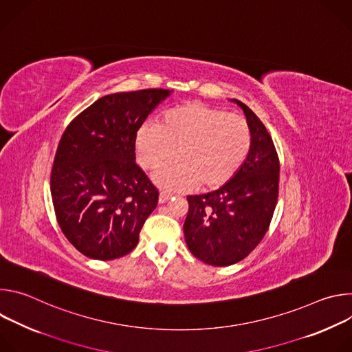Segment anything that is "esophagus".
I'll return each instance as SVG.
<instances>
[{
  "mask_svg": "<svg viewBox=\"0 0 352 352\" xmlns=\"http://www.w3.org/2000/svg\"><path fill=\"white\" fill-rule=\"evenodd\" d=\"M170 199H171V195H170V193H166V192H160V195H159V204H160V205H163V204L168 202Z\"/></svg>",
  "mask_w": 352,
  "mask_h": 352,
  "instance_id": "1",
  "label": "esophagus"
}]
</instances>
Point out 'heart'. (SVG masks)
<instances>
[{
  "mask_svg": "<svg viewBox=\"0 0 352 352\" xmlns=\"http://www.w3.org/2000/svg\"><path fill=\"white\" fill-rule=\"evenodd\" d=\"M136 156L144 168H156L153 181L167 190H189L197 184L216 188L243 164L250 128L239 116L202 103H188L167 111L162 124L148 122L136 133Z\"/></svg>",
  "mask_w": 352,
  "mask_h": 352,
  "instance_id": "heart-1",
  "label": "heart"
}]
</instances>
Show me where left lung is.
Returning <instances> with one entry per match:
<instances>
[{"label": "left lung", "instance_id": "8db88e82", "mask_svg": "<svg viewBox=\"0 0 352 352\" xmlns=\"http://www.w3.org/2000/svg\"><path fill=\"white\" fill-rule=\"evenodd\" d=\"M252 133L249 153L234 177L219 189L188 196L185 241L195 258L230 266L246 258L263 239L278 197L280 163L270 133L239 100Z\"/></svg>", "mask_w": 352, "mask_h": 352}]
</instances>
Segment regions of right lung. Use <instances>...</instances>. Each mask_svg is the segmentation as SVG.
<instances>
[{
    "label": "right lung",
    "mask_w": 352,
    "mask_h": 352,
    "mask_svg": "<svg viewBox=\"0 0 352 352\" xmlns=\"http://www.w3.org/2000/svg\"><path fill=\"white\" fill-rule=\"evenodd\" d=\"M171 91L107 94L63 133L50 188L57 221L82 255L113 261L138 245L159 190L135 163L136 133Z\"/></svg>",
    "instance_id": "right-lung-1"
}]
</instances>
